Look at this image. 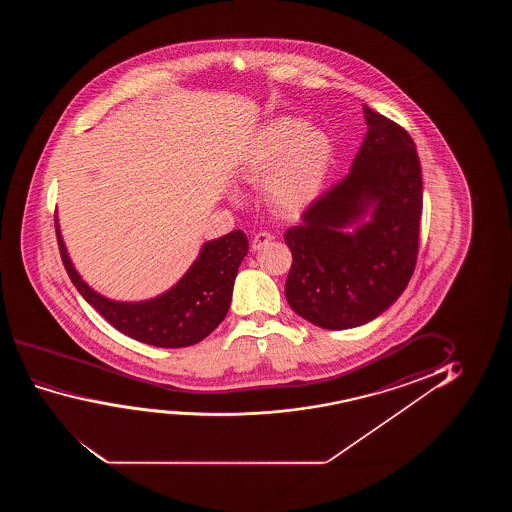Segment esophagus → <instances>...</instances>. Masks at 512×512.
Listing matches in <instances>:
<instances>
[{
  "instance_id": "esophagus-1",
  "label": "esophagus",
  "mask_w": 512,
  "mask_h": 512,
  "mask_svg": "<svg viewBox=\"0 0 512 512\" xmlns=\"http://www.w3.org/2000/svg\"><path fill=\"white\" fill-rule=\"evenodd\" d=\"M274 236L271 234V232L267 231H260L253 236L252 239V248L253 252H259V250H262L264 246L267 245V243H271L273 241Z\"/></svg>"
}]
</instances>
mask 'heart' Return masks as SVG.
<instances>
[{"instance_id":"1","label":"heart","mask_w":512,"mask_h":512,"mask_svg":"<svg viewBox=\"0 0 512 512\" xmlns=\"http://www.w3.org/2000/svg\"><path fill=\"white\" fill-rule=\"evenodd\" d=\"M334 145L329 134L304 120L278 117L255 134L245 161L248 180H262L271 210L283 217L297 215L320 196Z\"/></svg>"}]
</instances>
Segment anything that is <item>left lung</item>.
I'll return each mask as SVG.
<instances>
[{"instance_id": "1", "label": "left lung", "mask_w": 512, "mask_h": 512, "mask_svg": "<svg viewBox=\"0 0 512 512\" xmlns=\"http://www.w3.org/2000/svg\"><path fill=\"white\" fill-rule=\"evenodd\" d=\"M364 115L369 129L350 173L285 232L294 259L288 304L322 329H353L381 315L406 290L418 257L423 183L416 145L369 106Z\"/></svg>"}]
</instances>
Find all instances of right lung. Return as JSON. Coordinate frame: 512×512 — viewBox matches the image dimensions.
Returning <instances> with one entry per match:
<instances>
[{"instance_id":"add662e5","label":"right lung","mask_w":512,"mask_h":512,"mask_svg":"<svg viewBox=\"0 0 512 512\" xmlns=\"http://www.w3.org/2000/svg\"><path fill=\"white\" fill-rule=\"evenodd\" d=\"M57 243L66 273L80 295L106 322L140 343L157 348H185L203 341L222 323L232 301L239 264L248 253L241 231L204 243L199 257L175 287L150 301L106 299L85 283L71 264L56 218Z\"/></svg>"}]
</instances>
